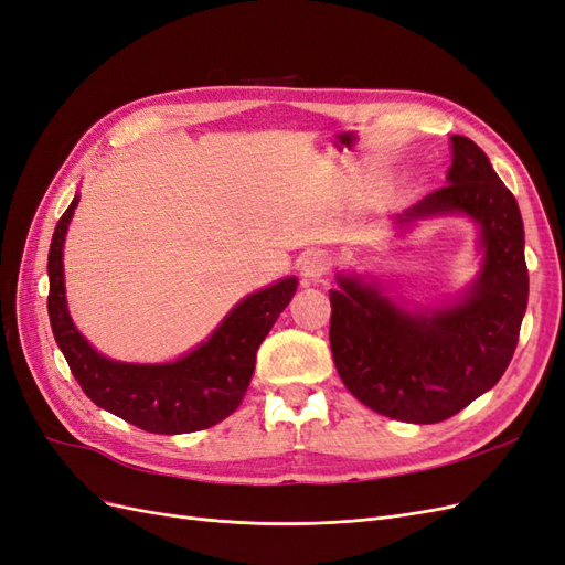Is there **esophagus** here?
Returning <instances> with one entry per match:
<instances>
[{"instance_id": "esophagus-1", "label": "esophagus", "mask_w": 565, "mask_h": 565, "mask_svg": "<svg viewBox=\"0 0 565 565\" xmlns=\"http://www.w3.org/2000/svg\"><path fill=\"white\" fill-rule=\"evenodd\" d=\"M328 268H330L328 254L320 252V249L306 252V254L301 256V262H299V270H301V278H303L306 285L320 280V278L324 276V273H328Z\"/></svg>"}]
</instances>
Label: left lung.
Here are the masks:
<instances>
[{
	"instance_id": "left-lung-1",
	"label": "left lung",
	"mask_w": 565,
	"mask_h": 565,
	"mask_svg": "<svg viewBox=\"0 0 565 565\" xmlns=\"http://www.w3.org/2000/svg\"><path fill=\"white\" fill-rule=\"evenodd\" d=\"M469 214L481 224V278L448 309L407 313L353 278L330 289V347L341 382L391 419L436 424L457 415L500 382L519 344L527 303L523 221L516 198L486 152L452 136L448 185L429 193L407 218Z\"/></svg>"
}]
</instances>
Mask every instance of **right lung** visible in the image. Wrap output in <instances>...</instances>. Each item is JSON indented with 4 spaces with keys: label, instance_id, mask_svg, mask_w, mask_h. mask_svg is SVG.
Listing matches in <instances>:
<instances>
[{
    "label": "right lung",
    "instance_id": "1",
    "mask_svg": "<svg viewBox=\"0 0 565 565\" xmlns=\"http://www.w3.org/2000/svg\"><path fill=\"white\" fill-rule=\"evenodd\" d=\"M79 198L58 218L49 247V320L77 384L98 407L148 434H191L210 429L243 403L256 351L273 322L297 292V278H285L249 295L218 324L216 332L167 365H127L96 353L67 316L63 285V243Z\"/></svg>",
    "mask_w": 565,
    "mask_h": 565
}]
</instances>
